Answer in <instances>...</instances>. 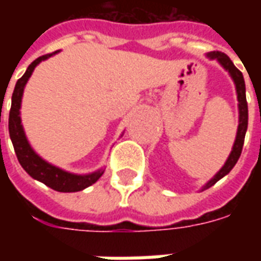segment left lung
<instances>
[{
    "label": "left lung",
    "instance_id": "1",
    "mask_svg": "<svg viewBox=\"0 0 261 261\" xmlns=\"http://www.w3.org/2000/svg\"><path fill=\"white\" fill-rule=\"evenodd\" d=\"M207 57L210 60H217L221 67L228 71V74L233 81L236 89V95H238V109H239V125H238V131H236V138L235 142H233V147H232V151H230L229 156L226 159V162L224 164V166L214 175V177L211 180H208L204 186L201 187L202 190L205 189H210L211 186H214L218 180H221L224 176H226L229 173L232 168L235 166L238 159L241 156L242 148H243V142H245V136H246L247 130V119H249V113H247V102H246V86H245V80H243V75L239 69L236 68L233 63L230 61V59L226 56V54L221 53V51H211V53L207 54Z\"/></svg>",
    "mask_w": 261,
    "mask_h": 261
}]
</instances>
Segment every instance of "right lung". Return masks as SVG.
Segmentation results:
<instances>
[{
	"instance_id": "1",
	"label": "right lung",
	"mask_w": 261,
	"mask_h": 261,
	"mask_svg": "<svg viewBox=\"0 0 261 261\" xmlns=\"http://www.w3.org/2000/svg\"><path fill=\"white\" fill-rule=\"evenodd\" d=\"M59 51L60 50H57L54 53L46 54V56H42V57L35 60L28 67L25 74L22 75V78H19L16 82L14 93H12L11 112H9V137H11V141H12L15 153L18 156L20 166L26 170V173H29V176H32L33 179L42 181L56 192L75 193L81 192L86 187L92 186L93 183H96L99 177L103 175L105 169H97L92 173H86V175H76V173H71V172L61 169L56 165L48 164L47 161H44L32 148L31 142L28 141V137H26L25 130H23L22 119H20L22 96H23V91H25V86L31 78V75L33 74L35 68L42 61L50 59L51 56L57 54Z\"/></svg>"
}]
</instances>
